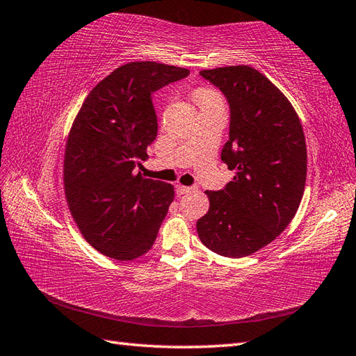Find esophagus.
<instances>
[{"label": "esophagus", "instance_id": "esophagus-1", "mask_svg": "<svg viewBox=\"0 0 356 356\" xmlns=\"http://www.w3.org/2000/svg\"><path fill=\"white\" fill-rule=\"evenodd\" d=\"M193 188L191 186H184V185H177V193L179 194H186V193H191Z\"/></svg>", "mask_w": 356, "mask_h": 356}]
</instances>
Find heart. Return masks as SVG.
Masks as SVG:
<instances>
[{
    "label": "heart",
    "instance_id": "1",
    "mask_svg": "<svg viewBox=\"0 0 356 356\" xmlns=\"http://www.w3.org/2000/svg\"><path fill=\"white\" fill-rule=\"evenodd\" d=\"M194 99L197 104H203V102L218 101V99H222V97H220V95L211 88H199L194 92Z\"/></svg>",
    "mask_w": 356,
    "mask_h": 356
}]
</instances>
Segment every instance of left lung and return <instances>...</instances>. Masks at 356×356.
I'll return each instance as SVG.
<instances>
[{"label": "left lung", "mask_w": 356, "mask_h": 356, "mask_svg": "<svg viewBox=\"0 0 356 356\" xmlns=\"http://www.w3.org/2000/svg\"><path fill=\"white\" fill-rule=\"evenodd\" d=\"M200 74L229 102L222 161L236 176L223 190L205 191L209 209L197 234L213 252L240 259L275 240L297 214L307 171L305 133L292 104L259 70L229 65Z\"/></svg>", "instance_id": "8db88e82"}]
</instances>
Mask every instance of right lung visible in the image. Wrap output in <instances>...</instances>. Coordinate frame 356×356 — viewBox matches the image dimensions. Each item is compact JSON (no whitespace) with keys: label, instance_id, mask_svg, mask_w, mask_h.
Wrapping results in <instances>:
<instances>
[{"label":"right lung","instance_id":"add662e5","mask_svg":"<svg viewBox=\"0 0 356 356\" xmlns=\"http://www.w3.org/2000/svg\"><path fill=\"white\" fill-rule=\"evenodd\" d=\"M190 70L128 63L95 86L73 120L64 154L67 205L96 251L127 261L148 252L174 199V186L134 168L157 136L156 90Z\"/></svg>","mask_w":356,"mask_h":356}]
</instances>
